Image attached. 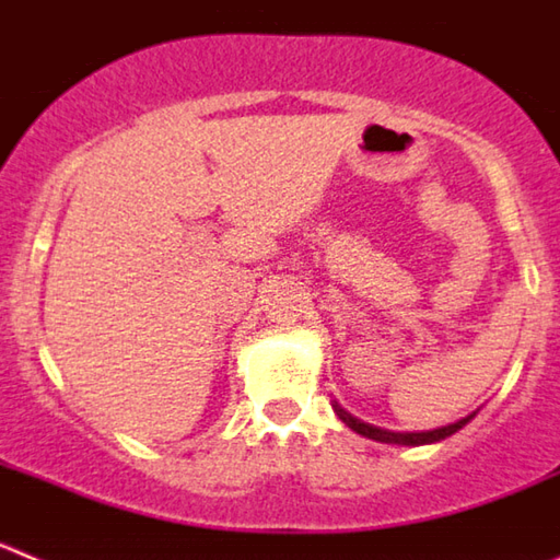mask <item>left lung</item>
Returning <instances> with one entry per match:
<instances>
[{"label":"left lung","mask_w":560,"mask_h":560,"mask_svg":"<svg viewBox=\"0 0 560 560\" xmlns=\"http://www.w3.org/2000/svg\"><path fill=\"white\" fill-rule=\"evenodd\" d=\"M334 412L339 415L341 423H348L353 432L364 434V438H370V440H378V443H398V446H423V443H438V440H446L448 434H454L457 429H463L465 423L474 418V415H468V418L457 420V423H448V427H443V429H432V432H387V429L370 427V423H361V420H355L353 415L345 412V409H341L336 400H334Z\"/></svg>","instance_id":"left-lung-1"}]
</instances>
